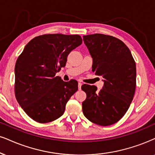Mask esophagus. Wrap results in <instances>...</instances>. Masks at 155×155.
<instances>
[{"label": "esophagus", "mask_w": 155, "mask_h": 155, "mask_svg": "<svg viewBox=\"0 0 155 155\" xmlns=\"http://www.w3.org/2000/svg\"><path fill=\"white\" fill-rule=\"evenodd\" d=\"M82 85H83V83H81V82H79V83H78V88H79V90L81 88Z\"/></svg>", "instance_id": "esophagus-1"}]
</instances>
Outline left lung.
Listing matches in <instances>:
<instances>
[{
	"label": "left lung",
	"instance_id": "1",
	"mask_svg": "<svg viewBox=\"0 0 155 155\" xmlns=\"http://www.w3.org/2000/svg\"><path fill=\"white\" fill-rule=\"evenodd\" d=\"M83 41L93 58L92 71L101 76L102 89L82 85L86 93L83 112L89 121L109 126L119 121L129 109L136 89V63L123 41L101 34L83 36Z\"/></svg>",
	"mask_w": 155,
	"mask_h": 155
}]
</instances>
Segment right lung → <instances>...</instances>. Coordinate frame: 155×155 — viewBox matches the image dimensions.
Returning <instances> with one entry per match:
<instances>
[{
	"label": "right lung",
	"instance_id": "add662e5",
	"mask_svg": "<svg viewBox=\"0 0 155 155\" xmlns=\"http://www.w3.org/2000/svg\"><path fill=\"white\" fill-rule=\"evenodd\" d=\"M82 44L79 35L45 34L25 46L15 66V95L30 118L48 123L60 118L78 91V82L55 76L65 66L72 50Z\"/></svg>",
	"mask_w": 155,
	"mask_h": 155
}]
</instances>
